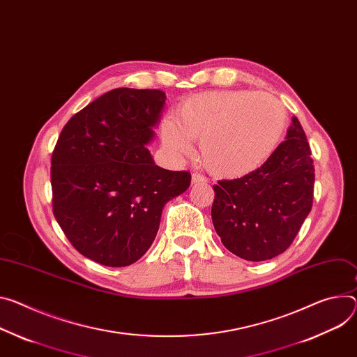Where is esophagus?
I'll return each mask as SVG.
<instances>
[{
  "label": "esophagus",
  "instance_id": "1",
  "mask_svg": "<svg viewBox=\"0 0 357 357\" xmlns=\"http://www.w3.org/2000/svg\"><path fill=\"white\" fill-rule=\"evenodd\" d=\"M199 182L205 183V182H208V178L201 175V174H198V172H195V174L192 175V183H199Z\"/></svg>",
  "mask_w": 357,
  "mask_h": 357
}]
</instances>
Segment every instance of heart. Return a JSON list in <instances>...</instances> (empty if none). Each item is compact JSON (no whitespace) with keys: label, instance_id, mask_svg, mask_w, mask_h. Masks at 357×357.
I'll return each instance as SVG.
<instances>
[{"label":"heart","instance_id":"1","mask_svg":"<svg viewBox=\"0 0 357 357\" xmlns=\"http://www.w3.org/2000/svg\"><path fill=\"white\" fill-rule=\"evenodd\" d=\"M286 109L268 92L211 91L185 100L176 118L160 122V141L179 160L201 139L205 167L222 178H239L257 169L278 146Z\"/></svg>","mask_w":357,"mask_h":357}]
</instances>
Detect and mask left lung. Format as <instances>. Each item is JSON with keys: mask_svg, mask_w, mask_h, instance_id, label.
<instances>
[{"mask_svg": "<svg viewBox=\"0 0 357 357\" xmlns=\"http://www.w3.org/2000/svg\"><path fill=\"white\" fill-rule=\"evenodd\" d=\"M310 155L303 128L294 116L286 139L261 168L213 185L212 222L226 249L261 262L290 246L313 204Z\"/></svg>", "mask_w": 357, "mask_h": 357, "instance_id": "left-lung-1", "label": "left lung"}]
</instances>
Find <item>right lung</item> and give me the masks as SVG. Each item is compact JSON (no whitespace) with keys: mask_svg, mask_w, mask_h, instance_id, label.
Segmentation results:
<instances>
[{"mask_svg":"<svg viewBox=\"0 0 357 357\" xmlns=\"http://www.w3.org/2000/svg\"><path fill=\"white\" fill-rule=\"evenodd\" d=\"M167 95L116 88L63 126L51 159L54 216L91 261L121 268L151 248L162 209L190 185L188 171L155 165L148 145Z\"/></svg>","mask_w":357,"mask_h":357,"instance_id":"obj_1","label":"right lung"}]
</instances>
